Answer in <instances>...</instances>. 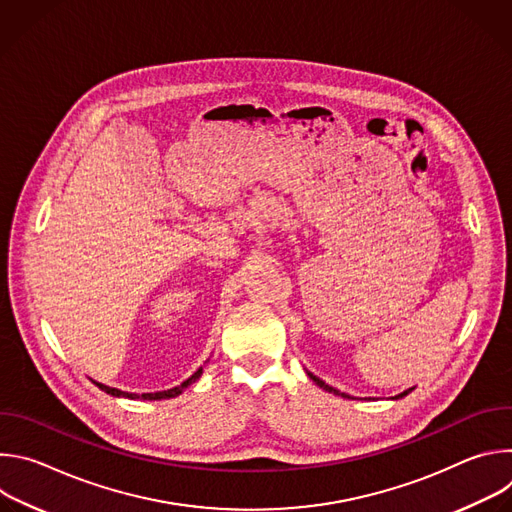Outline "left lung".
<instances>
[{"instance_id":"obj_1","label":"left lung","mask_w":512,"mask_h":512,"mask_svg":"<svg viewBox=\"0 0 512 512\" xmlns=\"http://www.w3.org/2000/svg\"><path fill=\"white\" fill-rule=\"evenodd\" d=\"M306 373H308V377H310V379H312V381H314V383H316V385H318V387H322V389H324V391H328V393H334V395H340V397H348V399H350V395H346V393H340V391H338V389H334V387H330V385H326V383H324V381H322V379H318V377H316V375H312V373H310V371H306ZM411 391H413V387H411V389H407V391H403V393H401V395H397V399H399V397H405V395H409V393H411Z\"/></svg>"}]
</instances>
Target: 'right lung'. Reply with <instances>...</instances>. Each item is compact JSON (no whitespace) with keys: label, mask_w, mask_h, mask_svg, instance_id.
I'll return each instance as SVG.
<instances>
[{"label":"right lung","mask_w":512,"mask_h":512,"mask_svg":"<svg viewBox=\"0 0 512 512\" xmlns=\"http://www.w3.org/2000/svg\"><path fill=\"white\" fill-rule=\"evenodd\" d=\"M200 375H202V367L188 379V381H184L182 385H178V387H174V389H168V391H158V393H141V395H137V393H127V391H119V389H115V387H107V385H103V383H97V381H93L101 391H105V393H109V395H113V397H127V399H148V401H158V399H170V397H178L186 387H190L196 379H200Z\"/></svg>","instance_id":"obj_1"}]
</instances>
